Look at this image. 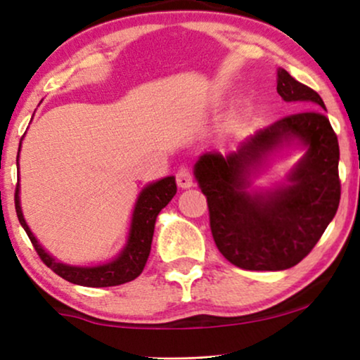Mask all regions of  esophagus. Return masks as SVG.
Instances as JSON below:
<instances>
[{
    "label": "esophagus",
    "mask_w": 360,
    "mask_h": 360,
    "mask_svg": "<svg viewBox=\"0 0 360 360\" xmlns=\"http://www.w3.org/2000/svg\"><path fill=\"white\" fill-rule=\"evenodd\" d=\"M175 179H176V185H179L180 188H190V186H193V176H191L190 170L186 169V167H180L179 172H176Z\"/></svg>",
    "instance_id": "1"
}]
</instances>
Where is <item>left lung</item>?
Segmentation results:
<instances>
[{
    "instance_id": "8db88e82",
    "label": "left lung",
    "mask_w": 360,
    "mask_h": 360,
    "mask_svg": "<svg viewBox=\"0 0 360 360\" xmlns=\"http://www.w3.org/2000/svg\"><path fill=\"white\" fill-rule=\"evenodd\" d=\"M277 93L307 111L255 129L234 150H206L193 165L214 243L245 270L297 265L316 245L341 200L339 144L321 96L283 68H277ZM292 151L302 155L283 182L255 185L275 158Z\"/></svg>"
}]
</instances>
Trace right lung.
<instances>
[{"label":"right lung","instance_id":"right-lung-1","mask_svg":"<svg viewBox=\"0 0 360 360\" xmlns=\"http://www.w3.org/2000/svg\"><path fill=\"white\" fill-rule=\"evenodd\" d=\"M21 144H19L16 159L18 186L16 196H14V203H16V214L19 223H21L24 231L27 233L29 239H31L34 249L37 250L42 262L46 264L49 269H52L57 275H60L62 278H65L68 282L75 285H82V287H116V285L127 283L131 282V280H134L136 277H139L141 272L146 267L147 259H149L157 216H159L160 211L170 203V200L174 198L176 193L175 176L169 175L160 180L150 181V184H147L144 188L139 191L131 211L126 243L115 257L93 265L63 264L62 260L53 257L49 250L44 249V245L39 243V239L34 236L31 228H29V224L26 223V219H24L21 208V196H19V193H21V185H19V154H21Z\"/></svg>","mask_w":360,"mask_h":360}]
</instances>
